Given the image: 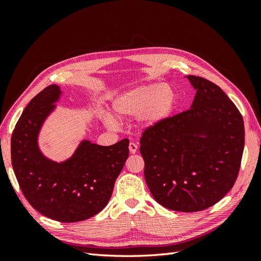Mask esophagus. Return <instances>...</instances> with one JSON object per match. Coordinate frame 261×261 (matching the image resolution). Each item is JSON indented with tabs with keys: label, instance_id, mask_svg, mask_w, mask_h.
<instances>
[{
	"label": "esophagus",
	"instance_id": "obj_1",
	"mask_svg": "<svg viewBox=\"0 0 261 261\" xmlns=\"http://www.w3.org/2000/svg\"><path fill=\"white\" fill-rule=\"evenodd\" d=\"M128 149H129L130 153H136L137 150H138V146L135 143H130L129 146H128Z\"/></svg>",
	"mask_w": 261,
	"mask_h": 261
}]
</instances>
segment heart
Segmentation results:
<instances>
[{
    "instance_id": "1",
    "label": "heart",
    "mask_w": 261,
    "mask_h": 261,
    "mask_svg": "<svg viewBox=\"0 0 261 261\" xmlns=\"http://www.w3.org/2000/svg\"><path fill=\"white\" fill-rule=\"evenodd\" d=\"M176 103V93L169 85L149 84L135 87L114 99L112 107L121 118L139 116V122L146 128L154 127L167 120ZM108 127L117 124L110 114L103 115Z\"/></svg>"
}]
</instances>
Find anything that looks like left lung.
I'll use <instances>...</instances> for the list:
<instances>
[{
    "instance_id": "obj_1",
    "label": "left lung",
    "mask_w": 261,
    "mask_h": 261,
    "mask_svg": "<svg viewBox=\"0 0 261 261\" xmlns=\"http://www.w3.org/2000/svg\"><path fill=\"white\" fill-rule=\"evenodd\" d=\"M196 96L191 109L145 129L140 153L150 193L174 211L207 209L230 192L245 143L243 117L219 86L186 76Z\"/></svg>"
}]
</instances>
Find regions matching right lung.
<instances>
[{
    "instance_id": "right-lung-1",
    "label": "right lung",
    "mask_w": 261,
    "mask_h": 261,
    "mask_svg": "<svg viewBox=\"0 0 261 261\" xmlns=\"http://www.w3.org/2000/svg\"><path fill=\"white\" fill-rule=\"evenodd\" d=\"M61 89L50 85L31 99L11 140L14 173L28 202L41 215L60 222H80L103 209L128 158V139L112 146L83 140L63 162L44 156L38 146L42 125L59 101Z\"/></svg>"
}]
</instances>
